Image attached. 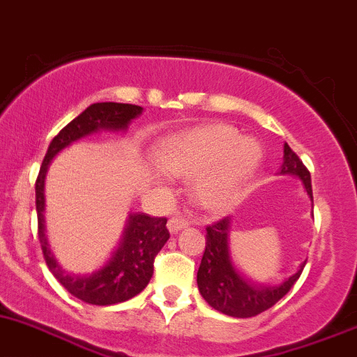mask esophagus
<instances>
[{
	"mask_svg": "<svg viewBox=\"0 0 357 357\" xmlns=\"http://www.w3.org/2000/svg\"><path fill=\"white\" fill-rule=\"evenodd\" d=\"M187 227H189V222L185 218H180V216L168 220V230H170V234H177L180 230L187 229Z\"/></svg>",
	"mask_w": 357,
	"mask_h": 357,
	"instance_id": "34e87169",
	"label": "esophagus"
}]
</instances>
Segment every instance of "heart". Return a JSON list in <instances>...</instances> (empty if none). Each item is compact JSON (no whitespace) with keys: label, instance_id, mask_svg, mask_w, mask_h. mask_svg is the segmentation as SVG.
Segmentation results:
<instances>
[{"label":"heart","instance_id":"1","mask_svg":"<svg viewBox=\"0 0 357 357\" xmlns=\"http://www.w3.org/2000/svg\"><path fill=\"white\" fill-rule=\"evenodd\" d=\"M261 160V148L230 125L213 123L183 130L156 146V163L170 177L192 180L194 201L208 211L234 204Z\"/></svg>","mask_w":357,"mask_h":357}]
</instances>
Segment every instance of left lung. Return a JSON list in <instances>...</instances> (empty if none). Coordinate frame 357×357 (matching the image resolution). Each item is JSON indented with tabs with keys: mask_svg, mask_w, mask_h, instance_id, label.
Returning a JSON list of instances; mask_svg holds the SVG:
<instances>
[{
	"mask_svg": "<svg viewBox=\"0 0 357 357\" xmlns=\"http://www.w3.org/2000/svg\"><path fill=\"white\" fill-rule=\"evenodd\" d=\"M278 175H294L303 182L304 190L313 201L311 175L296 153L284 144V163ZM230 229L232 218H223L206 229V249L197 270V287L206 303L223 314L234 318H251L270 310L292 289L306 264L301 263L299 270L280 285H258L249 280L232 259L230 251Z\"/></svg>",
	"mask_w": 357,
	"mask_h": 357,
	"instance_id": "obj_1",
	"label": "left lung"
}]
</instances>
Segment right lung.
<instances>
[{
    "instance_id": "right-lung-1",
    "label": "right lung",
    "mask_w": 357,
    "mask_h": 357,
    "mask_svg": "<svg viewBox=\"0 0 357 357\" xmlns=\"http://www.w3.org/2000/svg\"><path fill=\"white\" fill-rule=\"evenodd\" d=\"M144 108L123 102H94L84 109L77 119L51 141L44 156L43 167L36 182V209H38V229L43 255L47 268L58 282L77 299L96 306H109L132 299L146 289L153 277V263L170 234L167 230V218H151L144 213H130L125 223L119 245L108 261L93 273L75 275L63 270L51 252L44 225V182L50 165L63 149L73 142L86 139L99 132H125L128 125L142 115Z\"/></svg>"
}]
</instances>
